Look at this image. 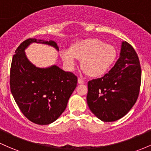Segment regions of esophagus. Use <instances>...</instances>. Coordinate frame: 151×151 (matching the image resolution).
Masks as SVG:
<instances>
[{
	"mask_svg": "<svg viewBox=\"0 0 151 151\" xmlns=\"http://www.w3.org/2000/svg\"><path fill=\"white\" fill-rule=\"evenodd\" d=\"M78 83L79 84H83L85 82H84L83 80H82L81 78H79L78 79Z\"/></svg>",
	"mask_w": 151,
	"mask_h": 151,
	"instance_id": "34e87169",
	"label": "esophagus"
}]
</instances>
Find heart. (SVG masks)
I'll return each mask as SVG.
<instances>
[{
    "instance_id": "heart-1",
    "label": "heart",
    "mask_w": 151,
    "mask_h": 151,
    "mask_svg": "<svg viewBox=\"0 0 151 151\" xmlns=\"http://www.w3.org/2000/svg\"><path fill=\"white\" fill-rule=\"evenodd\" d=\"M61 57L70 68L75 67L76 59L81 60V65L84 72L91 77H98L112 65L116 58V51L112 45L91 38L77 42L70 50H62Z\"/></svg>"
}]
</instances>
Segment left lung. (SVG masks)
<instances>
[{
	"mask_svg": "<svg viewBox=\"0 0 151 151\" xmlns=\"http://www.w3.org/2000/svg\"><path fill=\"white\" fill-rule=\"evenodd\" d=\"M141 68L135 50L122 44L120 57L108 73L88 82L87 104L104 122H114L127 114L138 98Z\"/></svg>",
	"mask_w": 151,
	"mask_h": 151,
	"instance_id": "1",
	"label": "left lung"
}]
</instances>
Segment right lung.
Segmentation results:
<instances>
[{
    "mask_svg": "<svg viewBox=\"0 0 151 151\" xmlns=\"http://www.w3.org/2000/svg\"><path fill=\"white\" fill-rule=\"evenodd\" d=\"M32 42H41L59 50L55 42L27 39L21 44L12 59L10 88L19 109L29 120L45 125L55 121L65 109L77 86V76L58 66L39 68L27 58L24 50Z\"/></svg>",
    "mask_w": 151,
    "mask_h": 151,
    "instance_id": "obj_1",
    "label": "right lung"
}]
</instances>
